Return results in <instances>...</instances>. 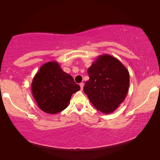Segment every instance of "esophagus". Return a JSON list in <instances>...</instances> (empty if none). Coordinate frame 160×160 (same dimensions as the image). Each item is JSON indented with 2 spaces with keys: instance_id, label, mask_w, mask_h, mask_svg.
<instances>
[{
  "instance_id": "1",
  "label": "esophagus",
  "mask_w": 160,
  "mask_h": 160,
  "mask_svg": "<svg viewBox=\"0 0 160 160\" xmlns=\"http://www.w3.org/2000/svg\"><path fill=\"white\" fill-rule=\"evenodd\" d=\"M80 87H81V90H83V88H84V83H81Z\"/></svg>"
}]
</instances>
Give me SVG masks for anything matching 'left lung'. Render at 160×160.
Wrapping results in <instances>:
<instances>
[{"instance_id": "1", "label": "left lung", "mask_w": 160, "mask_h": 160, "mask_svg": "<svg viewBox=\"0 0 160 160\" xmlns=\"http://www.w3.org/2000/svg\"><path fill=\"white\" fill-rule=\"evenodd\" d=\"M89 79L84 87L92 104L102 113H111L125 99L130 86V74L114 57L102 54L87 70Z\"/></svg>"}]
</instances>
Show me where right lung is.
<instances>
[{
  "instance_id": "1",
  "label": "right lung",
  "mask_w": 160,
  "mask_h": 160,
  "mask_svg": "<svg viewBox=\"0 0 160 160\" xmlns=\"http://www.w3.org/2000/svg\"><path fill=\"white\" fill-rule=\"evenodd\" d=\"M80 89L73 77L65 73L55 61L43 64L35 75L31 91L38 108L54 114L68 106L72 95Z\"/></svg>"
}]
</instances>
